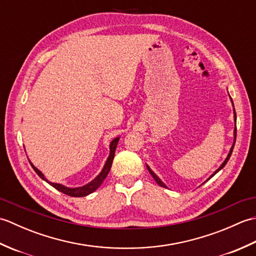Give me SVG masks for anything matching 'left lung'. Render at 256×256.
I'll list each match as a JSON object with an SVG mask.
<instances>
[{
  "mask_svg": "<svg viewBox=\"0 0 256 256\" xmlns=\"http://www.w3.org/2000/svg\"><path fill=\"white\" fill-rule=\"evenodd\" d=\"M231 101H232V99H231ZM232 104H233V101H232ZM233 111H234V121H236V110H233ZM236 128H234V142H233V145H232V148H231V150H230V152H229V154H228V157H226V160H224V162H222V165H221V166H220V167L218 168V170H216V172H214V174H212V175H211V176H210V177H209L208 179H206V182H208L210 178H212V177H214V176L216 175V172H218L219 170H222V168H224V167L226 166V162H228V160H230V156H231V154H232V152H233V148H234V144H236ZM146 167H148V172H150V175H152V176H153V178L155 179V182H156L157 184H158L160 187H165V188H167V187H166V184H165L164 182H162L160 180V179L158 177H157V176L155 175V172H154L153 170H150V168L148 166H146Z\"/></svg>",
  "mask_w": 256,
  "mask_h": 256,
  "instance_id": "left-lung-1",
  "label": "left lung"
}]
</instances>
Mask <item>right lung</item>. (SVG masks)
Segmentation results:
<instances>
[{"mask_svg":"<svg viewBox=\"0 0 256 256\" xmlns=\"http://www.w3.org/2000/svg\"><path fill=\"white\" fill-rule=\"evenodd\" d=\"M118 140H120V138H116L111 142V144H110V155H108V160L106 162V165H104V167H103L102 172L91 182L84 184V186H82V187L68 188V187L62 186V184H55V182H48L47 179L45 178V176L42 175L40 170H38L37 168L32 164V162H30V165L32 167V170H34L37 172L38 176H40L42 179H44V180H46L54 188L59 190V192H62L64 194L72 196V197H84V196L90 194L91 192H94V190L99 188L101 186V184L103 182V180H104V179L106 178L108 172H110V170H111L112 162H113V158H114V154H116V145H118Z\"/></svg>","mask_w":256,"mask_h":256,"instance_id":"right-lung-1","label":"right lung"}]
</instances>
